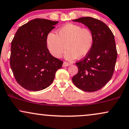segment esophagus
Masks as SVG:
<instances>
[{
    "mask_svg": "<svg viewBox=\"0 0 129 129\" xmlns=\"http://www.w3.org/2000/svg\"><path fill=\"white\" fill-rule=\"evenodd\" d=\"M70 65V64L69 63L67 62H63V64H62V66L63 67H66L69 66Z\"/></svg>",
    "mask_w": 129,
    "mask_h": 129,
    "instance_id": "obj_1",
    "label": "esophagus"
}]
</instances>
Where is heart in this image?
<instances>
[{
  "instance_id": "b5f03b06",
  "label": "heart",
  "mask_w": 129,
  "mask_h": 129,
  "mask_svg": "<svg viewBox=\"0 0 129 129\" xmlns=\"http://www.w3.org/2000/svg\"><path fill=\"white\" fill-rule=\"evenodd\" d=\"M94 37L91 31L78 24L69 23L58 30V35L50 32L47 37V46L50 53L60 58L66 47L68 49L64 58L68 60L82 58L91 50Z\"/></svg>"
}]
</instances>
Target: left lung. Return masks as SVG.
Segmentation results:
<instances>
[{"instance_id": "left-lung-1", "label": "left lung", "mask_w": 129, "mask_h": 129, "mask_svg": "<svg viewBox=\"0 0 129 129\" xmlns=\"http://www.w3.org/2000/svg\"><path fill=\"white\" fill-rule=\"evenodd\" d=\"M87 26L94 41L91 50L84 59L76 63L78 73L72 81L86 92L100 89L111 80L117 58L114 35L109 27L100 20L85 17L73 20Z\"/></svg>"}]
</instances>
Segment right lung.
I'll return each instance as SVG.
<instances>
[{"label": "right lung", "instance_id": "obj_1", "mask_svg": "<svg viewBox=\"0 0 129 129\" xmlns=\"http://www.w3.org/2000/svg\"><path fill=\"white\" fill-rule=\"evenodd\" d=\"M58 21L35 18L20 26L11 42L10 66L20 85L41 91L52 83L63 62L50 53L47 37Z\"/></svg>", "mask_w": 129, "mask_h": 129}]
</instances>
